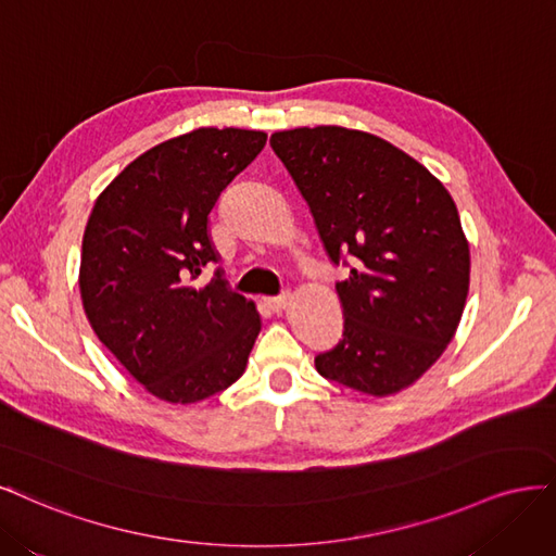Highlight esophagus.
Segmentation results:
<instances>
[{"label": "esophagus", "mask_w": 556, "mask_h": 556, "mask_svg": "<svg viewBox=\"0 0 556 556\" xmlns=\"http://www.w3.org/2000/svg\"><path fill=\"white\" fill-rule=\"evenodd\" d=\"M289 302H291V295H289V293L279 295V298H267V300H265V304H267V307H270L273 312H283L286 307H289Z\"/></svg>", "instance_id": "esophagus-1"}]
</instances>
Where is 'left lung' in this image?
<instances>
[{"instance_id": "1", "label": "left lung", "mask_w": 556, "mask_h": 556, "mask_svg": "<svg viewBox=\"0 0 556 556\" xmlns=\"http://www.w3.org/2000/svg\"><path fill=\"white\" fill-rule=\"evenodd\" d=\"M275 154L307 201L334 265L344 337L316 371L369 397L414 386L453 342L469 295L471 254L441 180L392 142L320 124L277 131Z\"/></svg>"}]
</instances>
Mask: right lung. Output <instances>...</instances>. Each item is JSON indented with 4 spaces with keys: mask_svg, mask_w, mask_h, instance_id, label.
<instances>
[{
    "mask_svg": "<svg viewBox=\"0 0 556 556\" xmlns=\"http://www.w3.org/2000/svg\"><path fill=\"white\" fill-rule=\"evenodd\" d=\"M267 134L201 127L142 152L89 214L80 298L117 363L168 404H195L236 383L261 332L256 304L199 277L217 261L207 217L265 148Z\"/></svg>",
    "mask_w": 556,
    "mask_h": 556,
    "instance_id": "obj_1",
    "label": "right lung"
}]
</instances>
